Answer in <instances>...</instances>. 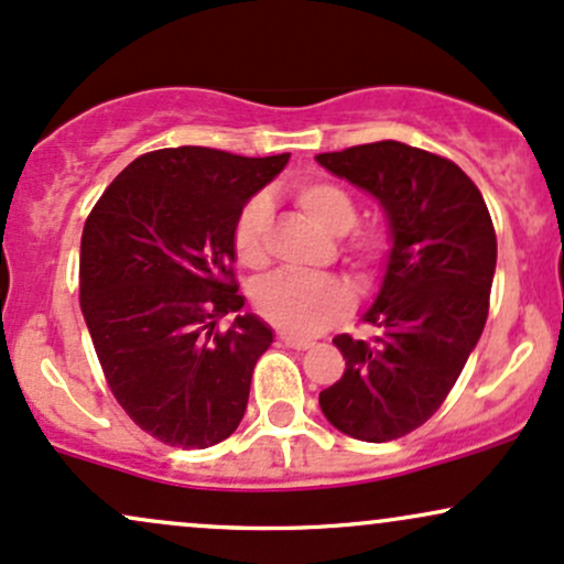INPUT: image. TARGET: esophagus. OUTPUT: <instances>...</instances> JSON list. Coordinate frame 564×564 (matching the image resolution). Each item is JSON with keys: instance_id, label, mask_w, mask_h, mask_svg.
Returning a JSON list of instances; mask_svg holds the SVG:
<instances>
[{"instance_id": "esophagus-1", "label": "esophagus", "mask_w": 564, "mask_h": 564, "mask_svg": "<svg viewBox=\"0 0 564 564\" xmlns=\"http://www.w3.org/2000/svg\"><path fill=\"white\" fill-rule=\"evenodd\" d=\"M278 339H281V345H286L291 349H310V347L315 345V341L300 339V336H291V334H281V336H278Z\"/></svg>"}]
</instances>
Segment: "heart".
I'll use <instances>...</instances> for the list:
<instances>
[{
	"label": "heart",
	"instance_id": "1",
	"mask_svg": "<svg viewBox=\"0 0 564 564\" xmlns=\"http://www.w3.org/2000/svg\"><path fill=\"white\" fill-rule=\"evenodd\" d=\"M294 200L310 223L328 236H347L358 223V206L345 187L328 180H302L294 185ZM268 225L270 200L254 196L246 200L232 228V249L246 268H262L268 260ZM384 249L379 232H364L349 246V260L364 264L377 260ZM254 307L264 321L296 336L318 334L328 323L345 315L352 304V294L339 278L321 275L304 278L291 273L268 275L254 286Z\"/></svg>",
	"mask_w": 564,
	"mask_h": 564
}]
</instances>
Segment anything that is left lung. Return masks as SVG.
I'll list each match as a JSON object with an SVG mask.
<instances>
[{
	"label": "left lung",
	"instance_id": "left-lung-1",
	"mask_svg": "<svg viewBox=\"0 0 564 564\" xmlns=\"http://www.w3.org/2000/svg\"><path fill=\"white\" fill-rule=\"evenodd\" d=\"M315 161L377 198L390 230L384 275L364 313L377 334L336 336L347 366L318 403L345 435L387 443L443 405L480 341L496 273L494 223L467 174L422 148L381 140Z\"/></svg>",
	"mask_w": 564,
	"mask_h": 564
}]
</instances>
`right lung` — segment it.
Wrapping results in <instances>:
<instances>
[{
    "label": "right lung",
    "instance_id": "1",
    "mask_svg": "<svg viewBox=\"0 0 564 564\" xmlns=\"http://www.w3.org/2000/svg\"><path fill=\"white\" fill-rule=\"evenodd\" d=\"M286 164L289 153L164 148L134 159L84 223L79 294L97 360L129 419L161 443L209 448L241 424L273 328L241 313L232 228ZM228 312L237 318L217 333Z\"/></svg>",
    "mask_w": 564,
    "mask_h": 564
}]
</instances>
